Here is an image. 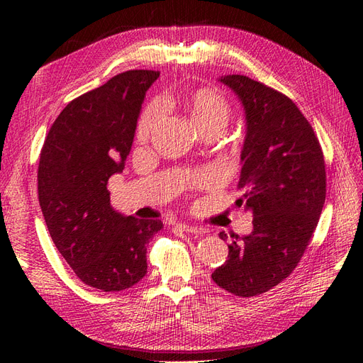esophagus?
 <instances>
[{
	"mask_svg": "<svg viewBox=\"0 0 363 363\" xmlns=\"http://www.w3.org/2000/svg\"><path fill=\"white\" fill-rule=\"evenodd\" d=\"M175 228H179L180 232H184V233H191V235H201V228L195 227V225H189V224H184V223H179L174 225Z\"/></svg>",
	"mask_w": 363,
	"mask_h": 363,
	"instance_id": "1",
	"label": "esophagus"
}]
</instances>
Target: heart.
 <instances>
[{"label": "heart", "instance_id": "1", "mask_svg": "<svg viewBox=\"0 0 363 363\" xmlns=\"http://www.w3.org/2000/svg\"><path fill=\"white\" fill-rule=\"evenodd\" d=\"M171 103H177L180 104L191 119L194 121V124L196 128L200 130V133H204V131H224L227 127L230 116H232V107H230V103L227 101V98L219 94L215 89H207V87H201V89L191 91V92H184L179 95L175 100H162V106H168ZM157 119V107L151 106L144 112V115L140 116V121L138 124L136 130V138L139 142H147L152 128H155ZM208 179V175H203L200 179V183H206Z\"/></svg>", "mask_w": 363, "mask_h": 363}]
</instances>
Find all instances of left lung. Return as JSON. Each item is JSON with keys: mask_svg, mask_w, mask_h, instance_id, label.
I'll list each match as a JSON object with an SVG mask.
<instances>
[{"mask_svg": "<svg viewBox=\"0 0 363 363\" xmlns=\"http://www.w3.org/2000/svg\"><path fill=\"white\" fill-rule=\"evenodd\" d=\"M218 82L244 108L235 204L252 213V232L232 236L212 279L233 295L255 296L286 279L309 245L325 201L324 157L312 125L286 95L239 74Z\"/></svg>", "mask_w": 363, "mask_h": 363, "instance_id": "left-lung-1", "label": "left lung"}]
</instances>
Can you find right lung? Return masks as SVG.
<instances>
[{"label": "right lung", "instance_id": "obj_1", "mask_svg": "<svg viewBox=\"0 0 363 363\" xmlns=\"http://www.w3.org/2000/svg\"><path fill=\"white\" fill-rule=\"evenodd\" d=\"M160 72L133 69L72 100L43 142L39 204L54 245L84 284L103 292L135 286L147 247L163 228L111 204L107 182L124 171L142 103Z\"/></svg>", "mask_w": 363, "mask_h": 363}]
</instances>
